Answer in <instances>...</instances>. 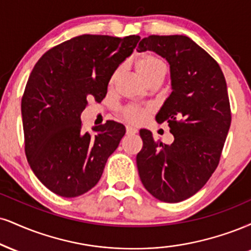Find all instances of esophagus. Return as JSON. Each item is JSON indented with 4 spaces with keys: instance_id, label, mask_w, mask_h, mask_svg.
<instances>
[{
    "instance_id": "1",
    "label": "esophagus",
    "mask_w": 251,
    "mask_h": 251,
    "mask_svg": "<svg viewBox=\"0 0 251 251\" xmlns=\"http://www.w3.org/2000/svg\"><path fill=\"white\" fill-rule=\"evenodd\" d=\"M126 132H127L128 134H135V133H138V129L135 128L134 126L127 125V126H126Z\"/></svg>"
}]
</instances>
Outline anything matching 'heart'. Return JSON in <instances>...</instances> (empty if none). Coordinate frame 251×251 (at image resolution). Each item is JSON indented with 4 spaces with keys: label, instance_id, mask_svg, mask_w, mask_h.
Listing matches in <instances>:
<instances>
[{
    "label": "heart",
    "instance_id": "obj_1",
    "mask_svg": "<svg viewBox=\"0 0 251 251\" xmlns=\"http://www.w3.org/2000/svg\"><path fill=\"white\" fill-rule=\"evenodd\" d=\"M134 65L138 74L140 75L145 80H149L151 77L165 72L164 62H162L155 53L149 52V51H147V52L140 53V55L135 57ZM116 75L113 76L112 80L114 79V77H116ZM124 117H125L126 119L132 120V122H138V120H140L141 118L144 117V111L141 110V108L135 106L127 107L124 110Z\"/></svg>",
    "mask_w": 251,
    "mask_h": 251
}]
</instances>
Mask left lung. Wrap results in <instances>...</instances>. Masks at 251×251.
<instances>
[{"mask_svg":"<svg viewBox=\"0 0 251 251\" xmlns=\"http://www.w3.org/2000/svg\"><path fill=\"white\" fill-rule=\"evenodd\" d=\"M137 50L153 51L170 64L172 93L155 120L167 122L174 135L162 145L140 129L139 176L155 199L175 203L200 191L219 165L231 122L227 83L216 60L187 36L152 35Z\"/></svg>","mask_w":251,"mask_h":251,"instance_id":"8db88e82","label":"left lung"}]
</instances>
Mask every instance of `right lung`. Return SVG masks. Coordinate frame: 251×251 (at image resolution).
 Wrapping results in <instances>:
<instances>
[{
    "label": "right lung",
    "mask_w": 251,
    "mask_h": 251,
    "mask_svg": "<svg viewBox=\"0 0 251 251\" xmlns=\"http://www.w3.org/2000/svg\"><path fill=\"white\" fill-rule=\"evenodd\" d=\"M139 36L81 35L44 53L30 74L22 98L25 154L37 179L55 194L76 198L93 188L125 134L108 120L81 131L87 97L101 101L117 68L137 47Z\"/></svg>",
    "instance_id": "1"
}]
</instances>
